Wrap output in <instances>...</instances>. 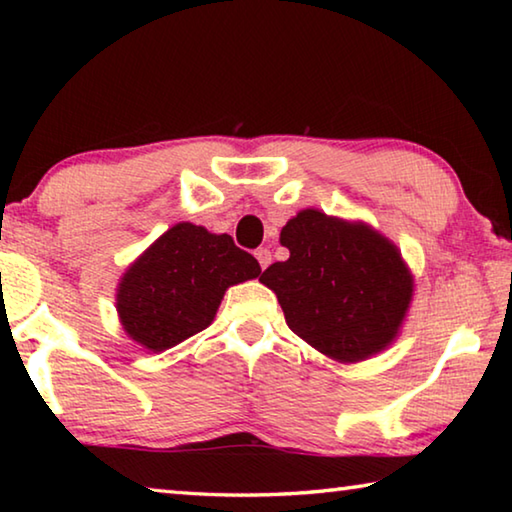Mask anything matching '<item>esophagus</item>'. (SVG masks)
Instances as JSON below:
<instances>
[{
  "label": "esophagus",
  "instance_id": "1",
  "mask_svg": "<svg viewBox=\"0 0 512 512\" xmlns=\"http://www.w3.org/2000/svg\"><path fill=\"white\" fill-rule=\"evenodd\" d=\"M255 257H257V262H259V266H262V268H266L268 264H271V250H268V248H257L255 250Z\"/></svg>",
  "mask_w": 512,
  "mask_h": 512
}]
</instances>
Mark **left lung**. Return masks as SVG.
<instances>
[{
	"instance_id": "1",
	"label": "left lung",
	"mask_w": 512,
	"mask_h": 512,
	"mask_svg": "<svg viewBox=\"0 0 512 512\" xmlns=\"http://www.w3.org/2000/svg\"><path fill=\"white\" fill-rule=\"evenodd\" d=\"M287 262L259 277L280 300L291 332L327 357L368 359L395 339L413 282L397 248L368 225L302 210L280 232Z\"/></svg>"
}]
</instances>
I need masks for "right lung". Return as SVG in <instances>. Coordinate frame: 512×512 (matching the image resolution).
<instances>
[{
    "mask_svg": "<svg viewBox=\"0 0 512 512\" xmlns=\"http://www.w3.org/2000/svg\"><path fill=\"white\" fill-rule=\"evenodd\" d=\"M259 273L257 259L230 235L178 223L126 271L117 293L121 325L144 348L162 352L210 325L225 289Z\"/></svg>",
    "mask_w": 512,
    "mask_h": 512,
    "instance_id": "right-lung-1",
    "label": "right lung"
}]
</instances>
